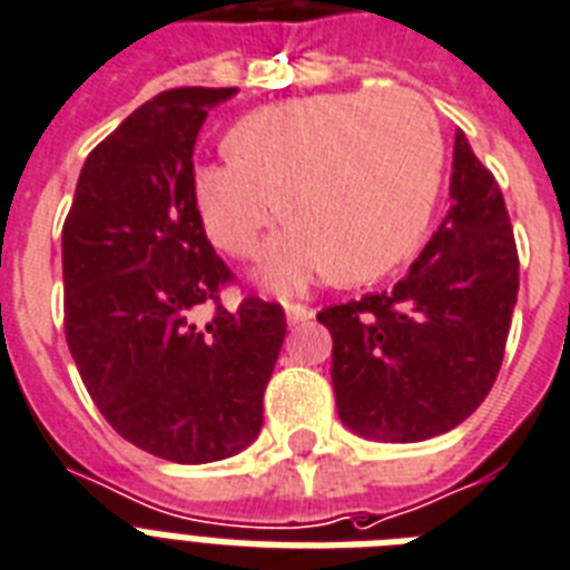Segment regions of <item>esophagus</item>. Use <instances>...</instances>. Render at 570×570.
<instances>
[{
    "mask_svg": "<svg viewBox=\"0 0 570 570\" xmlns=\"http://www.w3.org/2000/svg\"><path fill=\"white\" fill-rule=\"evenodd\" d=\"M285 317H288L291 326H297V323L312 321L314 312H312V308H306V306H297V303H291V306H285Z\"/></svg>",
    "mask_w": 570,
    "mask_h": 570,
    "instance_id": "obj_1",
    "label": "esophagus"
}]
</instances>
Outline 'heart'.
Wrapping results in <instances>:
<instances>
[{
    "label": "heart",
    "instance_id": "b5f03b06",
    "mask_svg": "<svg viewBox=\"0 0 570 570\" xmlns=\"http://www.w3.org/2000/svg\"><path fill=\"white\" fill-rule=\"evenodd\" d=\"M226 156L190 173L208 240L256 256L276 203L288 232L264 253L262 279L297 291L323 271L341 285L373 282L412 256L439 197L444 138L412 90H338L244 114Z\"/></svg>",
    "mask_w": 570,
    "mask_h": 570
}]
</instances>
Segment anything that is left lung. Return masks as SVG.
I'll return each instance as SVG.
<instances>
[{
	"mask_svg": "<svg viewBox=\"0 0 570 570\" xmlns=\"http://www.w3.org/2000/svg\"><path fill=\"white\" fill-rule=\"evenodd\" d=\"M453 206L409 273L382 294L323 308L332 389L347 430L412 444L476 412L498 380L518 299L503 194L456 131Z\"/></svg>",
	"mask_w": 570,
	"mask_h": 570,
	"instance_id": "1",
	"label": "left lung"
}]
</instances>
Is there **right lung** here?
<instances>
[{
    "label": "right lung",
    "instance_id": "add662e5",
    "mask_svg": "<svg viewBox=\"0 0 570 570\" xmlns=\"http://www.w3.org/2000/svg\"><path fill=\"white\" fill-rule=\"evenodd\" d=\"M238 88H173L88 156L61 232L63 332L85 389L135 448L179 465L220 462L258 439L285 312L232 282L190 197L194 144Z\"/></svg>",
    "mask_w": 570,
    "mask_h": 570
}]
</instances>
